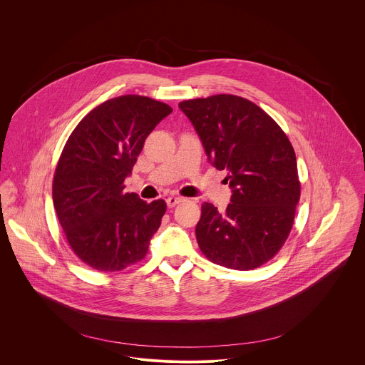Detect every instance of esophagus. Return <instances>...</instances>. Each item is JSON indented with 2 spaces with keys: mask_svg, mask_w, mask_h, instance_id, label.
<instances>
[{
  "mask_svg": "<svg viewBox=\"0 0 365 365\" xmlns=\"http://www.w3.org/2000/svg\"><path fill=\"white\" fill-rule=\"evenodd\" d=\"M184 200L181 198V197H174V195H171V197H168L167 200H165V202H167V207H170V208H173V207H175V205H178L180 202H182Z\"/></svg>",
  "mask_w": 365,
  "mask_h": 365,
  "instance_id": "esophagus-1",
  "label": "esophagus"
}]
</instances>
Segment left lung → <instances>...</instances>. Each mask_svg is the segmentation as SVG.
<instances>
[{
	"label": "left lung",
	"mask_w": 365,
	"mask_h": 365,
	"mask_svg": "<svg viewBox=\"0 0 365 365\" xmlns=\"http://www.w3.org/2000/svg\"><path fill=\"white\" fill-rule=\"evenodd\" d=\"M178 108L198 133L209 163L226 170L230 202L202 204L197 242L209 260L252 269L272 259L295 217L301 185L287 135L260 106L236 96L188 100Z\"/></svg>",
	"instance_id": "left-lung-1"
}]
</instances>
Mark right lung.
Here are the masks:
<instances>
[{
    "label": "right lung",
    "mask_w": 365,
    "mask_h": 365,
    "mask_svg": "<svg viewBox=\"0 0 365 365\" xmlns=\"http://www.w3.org/2000/svg\"><path fill=\"white\" fill-rule=\"evenodd\" d=\"M149 97L108 100L76 126L53 178V205L76 256L100 271L142 260L167 205L125 192L146 138L171 113Z\"/></svg>",
    "instance_id": "right-lung-1"
}]
</instances>
